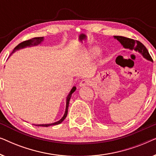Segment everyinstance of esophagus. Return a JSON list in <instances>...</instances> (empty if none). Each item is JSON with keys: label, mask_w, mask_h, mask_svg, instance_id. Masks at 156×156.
Listing matches in <instances>:
<instances>
[{"label": "esophagus", "mask_w": 156, "mask_h": 156, "mask_svg": "<svg viewBox=\"0 0 156 156\" xmlns=\"http://www.w3.org/2000/svg\"><path fill=\"white\" fill-rule=\"evenodd\" d=\"M91 82L87 79H84V80H82L80 83V87H84V86H88V85H90Z\"/></svg>", "instance_id": "esophagus-1"}]
</instances>
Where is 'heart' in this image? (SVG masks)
<instances>
[{
	"mask_svg": "<svg viewBox=\"0 0 156 156\" xmlns=\"http://www.w3.org/2000/svg\"><path fill=\"white\" fill-rule=\"evenodd\" d=\"M91 53L92 55H97L99 53V50H97V49H94V50H91Z\"/></svg>",
	"mask_w": 156,
	"mask_h": 156,
	"instance_id": "heart-1",
	"label": "heart"
}]
</instances>
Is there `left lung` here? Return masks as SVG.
Wrapping results in <instances>:
<instances>
[{
	"mask_svg": "<svg viewBox=\"0 0 156 156\" xmlns=\"http://www.w3.org/2000/svg\"><path fill=\"white\" fill-rule=\"evenodd\" d=\"M114 37L117 40H119L124 48L129 49V50H134L136 52L140 53L144 58H146L149 61L153 62L152 57H151L148 50L140 42L138 41V40L131 39V38L122 37V36H114Z\"/></svg>",
	"mask_w": 156,
	"mask_h": 156,
	"instance_id": "1",
	"label": "left lung"
}]
</instances>
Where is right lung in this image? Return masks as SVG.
<instances>
[{
  "mask_svg": "<svg viewBox=\"0 0 156 156\" xmlns=\"http://www.w3.org/2000/svg\"><path fill=\"white\" fill-rule=\"evenodd\" d=\"M44 40V37H34V38H32V39H30L28 40H25V41L21 42L19 44H18L16 48H14V50H12V53H14L16 51L20 50V49H23V48H27V47H32V46H36L37 45V44H39L41 43V42L43 41ZM12 53L10 54V55H12ZM76 87H72V89H71V91H69V94L67 97V99H66V109H65V114H64V116H62V118L60 120H59L58 121H57V122H55V123H48V124H36L35 126H44V127H48L50 126H53V125H57V124H59V123H61L62 121L65 120L66 117H67V112H68V107H69V100L71 99V97H72V94H73L74 91L76 90Z\"/></svg>",
  "mask_w": 156,
  "mask_h": 156,
  "instance_id": "add662e5",
  "label": "right lung"
}]
</instances>
